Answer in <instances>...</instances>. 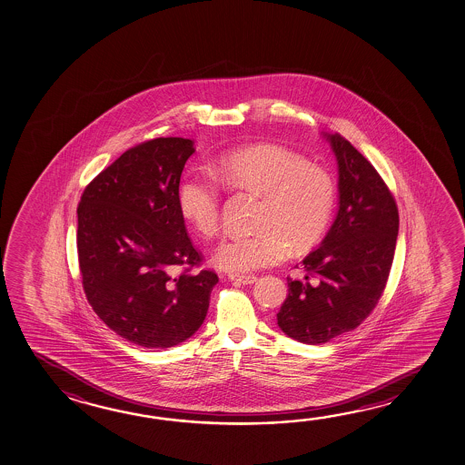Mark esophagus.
I'll list each match as a JSON object with an SVG mask.
<instances>
[{"label":"esophagus","mask_w":465,"mask_h":465,"mask_svg":"<svg viewBox=\"0 0 465 465\" xmlns=\"http://www.w3.org/2000/svg\"><path fill=\"white\" fill-rule=\"evenodd\" d=\"M256 279L258 277L252 276V274H248V276H238V274H232L230 276V281L236 285H248L252 284V282H256Z\"/></svg>","instance_id":"esophagus-1"}]
</instances>
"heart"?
I'll list each match as a JSON object with an SVG mask.
<instances>
[{
    "instance_id": "obj_1",
    "label": "heart",
    "mask_w": 465,
    "mask_h": 465,
    "mask_svg": "<svg viewBox=\"0 0 465 465\" xmlns=\"http://www.w3.org/2000/svg\"><path fill=\"white\" fill-rule=\"evenodd\" d=\"M215 180L262 196L261 230L230 235L213 252V262L230 272H250L272 266L291 252L305 250L325 232L333 211L331 176L317 164L274 145L243 148L221 156L213 166ZM178 204L184 219L201 235L221 230V191L204 174L181 183Z\"/></svg>"
}]
</instances>
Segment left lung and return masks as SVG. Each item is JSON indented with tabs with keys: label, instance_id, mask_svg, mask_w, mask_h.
<instances>
[{
	"label": "left lung",
	"instance_id": "obj_1",
	"mask_svg": "<svg viewBox=\"0 0 465 465\" xmlns=\"http://www.w3.org/2000/svg\"><path fill=\"white\" fill-rule=\"evenodd\" d=\"M338 162V213L317 250L305 256L302 281L287 279L289 295L277 325L289 338L322 344L369 317L391 272L399 209L374 166L340 134L326 135Z\"/></svg>",
	"mask_w": 465,
	"mask_h": 465
}]
</instances>
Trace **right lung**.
Returning a JSON list of instances; mask_svg holds the SVG:
<instances>
[{
	"label": "right lung",
	"instance_id": "right-lung-1",
	"mask_svg": "<svg viewBox=\"0 0 465 465\" xmlns=\"http://www.w3.org/2000/svg\"><path fill=\"white\" fill-rule=\"evenodd\" d=\"M194 152L181 137L129 148L84 188L76 211L86 299L113 331L142 348H172L196 333L219 282L213 271H191L203 256L178 204Z\"/></svg>",
	"mask_w": 465,
	"mask_h": 465
}]
</instances>
